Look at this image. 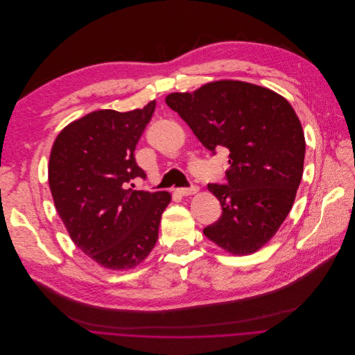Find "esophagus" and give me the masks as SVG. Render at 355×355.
Segmentation results:
<instances>
[{"instance_id": "obj_1", "label": "esophagus", "mask_w": 355, "mask_h": 355, "mask_svg": "<svg viewBox=\"0 0 355 355\" xmlns=\"http://www.w3.org/2000/svg\"><path fill=\"white\" fill-rule=\"evenodd\" d=\"M196 191H197V187H196V186L176 189V193H178V194H180V196H190V194H194Z\"/></svg>"}]
</instances>
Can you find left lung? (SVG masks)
<instances>
[{"label": "left lung", "mask_w": 355, "mask_h": 355, "mask_svg": "<svg viewBox=\"0 0 355 355\" xmlns=\"http://www.w3.org/2000/svg\"><path fill=\"white\" fill-rule=\"evenodd\" d=\"M165 102L207 150L230 151L227 184L207 186L223 214L204 235L232 254L259 250L287 218L302 179L305 137L295 110L274 91L243 81L209 83Z\"/></svg>", "instance_id": "left-lung-1"}]
</instances>
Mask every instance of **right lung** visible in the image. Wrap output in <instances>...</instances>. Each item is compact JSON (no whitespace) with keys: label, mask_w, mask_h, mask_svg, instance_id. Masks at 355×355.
<instances>
[{"label":"right lung","mask_w":355,"mask_h":355,"mask_svg":"<svg viewBox=\"0 0 355 355\" xmlns=\"http://www.w3.org/2000/svg\"><path fill=\"white\" fill-rule=\"evenodd\" d=\"M155 101L131 112L96 110L61 130L49 161V184L69 238L92 260L128 270L154 249L168 191L127 189L146 179L134 158Z\"/></svg>","instance_id":"obj_1"}]
</instances>
